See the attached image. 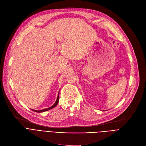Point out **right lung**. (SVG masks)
<instances>
[{"mask_svg": "<svg viewBox=\"0 0 146 146\" xmlns=\"http://www.w3.org/2000/svg\"><path fill=\"white\" fill-rule=\"evenodd\" d=\"M59 92L58 93V97H57V99L56 100V102H55V103L53 104V105L50 106V108H46V109H42V110H34V109H31L32 110L34 111V112H38V113H41V112H45V111H47V110H50L54 107H56L58 105V103H59Z\"/></svg>", "mask_w": 146, "mask_h": 146, "instance_id": "add662e5", "label": "right lung"}]
</instances>
